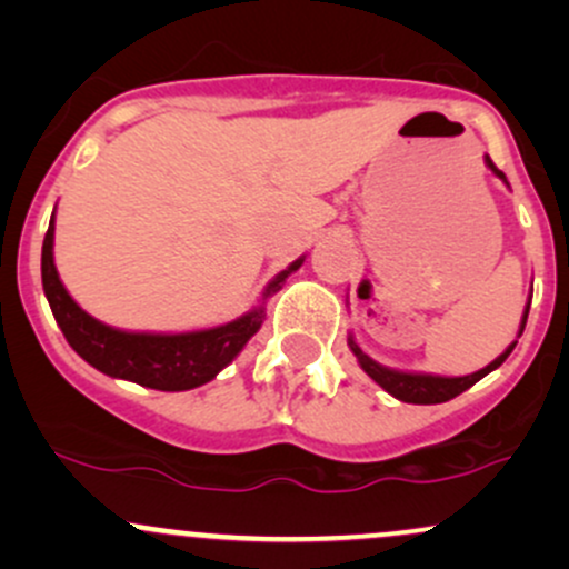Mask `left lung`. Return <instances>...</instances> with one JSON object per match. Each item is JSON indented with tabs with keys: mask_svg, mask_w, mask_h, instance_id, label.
I'll return each mask as SVG.
<instances>
[{
	"mask_svg": "<svg viewBox=\"0 0 569 569\" xmlns=\"http://www.w3.org/2000/svg\"><path fill=\"white\" fill-rule=\"evenodd\" d=\"M487 166L492 168L495 176H500L502 181H506V176H502V171H498L495 168V162L487 158ZM527 312H530V302H527V310L525 316H521V326H519V335L525 331V323H527ZM352 356L358 358V363H361V369L367 371V375L375 380L380 388L388 390L390 396L398 398V401H407V403H443L449 401V398L460 396L462 390H468L471 385H476L481 380V377H487L489 371H495L500 367L502 361H506L508 356H511L513 345L508 348L506 352H500L498 358H495L492 363L485 369L473 371V375H466V377H436V375H411V371H396V369H388V367H380L377 361H371V358L363 352L361 348L356 345V339H348Z\"/></svg>",
	"mask_w": 569,
	"mask_h": 569,
	"instance_id": "left-lung-1",
	"label": "left lung"
}]
</instances>
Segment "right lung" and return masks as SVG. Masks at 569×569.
Here are the masks:
<instances>
[{
  "mask_svg": "<svg viewBox=\"0 0 569 569\" xmlns=\"http://www.w3.org/2000/svg\"><path fill=\"white\" fill-rule=\"evenodd\" d=\"M53 234L56 219H50L42 243V289L56 323L61 326L63 337L77 356L117 380H130L154 390H171V393L173 390H192L198 385L211 382L243 350V345L257 335L264 321L262 302L230 323L187 331V335H136V331L112 329V326L88 316L63 289L53 262ZM302 262L305 259H297L276 276L264 289L262 299L272 297L286 283V278L302 267Z\"/></svg>",
  "mask_w": 569,
  "mask_h": 569,
  "instance_id": "add662e5",
  "label": "right lung"
}]
</instances>
